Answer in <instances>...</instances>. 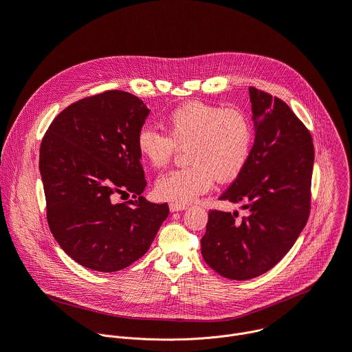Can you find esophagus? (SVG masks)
<instances>
[{"label":"esophagus","mask_w":352,"mask_h":352,"mask_svg":"<svg viewBox=\"0 0 352 352\" xmlns=\"http://www.w3.org/2000/svg\"><path fill=\"white\" fill-rule=\"evenodd\" d=\"M188 206L186 205H182V204H175V202H171L170 204V210L171 212H179V210H185Z\"/></svg>","instance_id":"34e87169"}]
</instances>
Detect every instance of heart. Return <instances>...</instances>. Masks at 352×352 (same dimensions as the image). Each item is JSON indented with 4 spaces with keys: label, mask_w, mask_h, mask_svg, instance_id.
Masks as SVG:
<instances>
[{
    "label": "heart",
    "mask_w": 352,
    "mask_h": 352,
    "mask_svg": "<svg viewBox=\"0 0 352 352\" xmlns=\"http://www.w3.org/2000/svg\"><path fill=\"white\" fill-rule=\"evenodd\" d=\"M168 133L142 126L136 147L155 168L166 167L178 147H186L188 166L162 175L156 182L160 197L189 204L210 190L216 178L231 181L243 170L254 142V126L239 109H223L202 102H188L166 118Z\"/></svg>",
    "instance_id": "1"
}]
</instances>
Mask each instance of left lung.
<instances>
[{
	"label": "left lung",
	"instance_id": "1",
	"mask_svg": "<svg viewBox=\"0 0 352 352\" xmlns=\"http://www.w3.org/2000/svg\"><path fill=\"white\" fill-rule=\"evenodd\" d=\"M255 143L220 196L248 214L210 210L200 239L205 262L230 280H249L274 267L304 230L311 212L314 143L308 128L278 97L249 87Z\"/></svg>",
	"mask_w": 352,
	"mask_h": 352
}]
</instances>
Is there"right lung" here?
I'll list each match as a JSON object with an SVG mask.
<instances>
[{
    "label": "right lung",
    "instance_id": "right-lung-1",
    "mask_svg": "<svg viewBox=\"0 0 352 352\" xmlns=\"http://www.w3.org/2000/svg\"><path fill=\"white\" fill-rule=\"evenodd\" d=\"M148 109L136 96L107 90L63 110L40 146L47 223L65 254L103 273L128 267L152 245L170 209L140 196L146 188L138 131ZM133 193L114 204L117 193Z\"/></svg>",
    "mask_w": 352,
    "mask_h": 352
}]
</instances>
